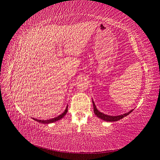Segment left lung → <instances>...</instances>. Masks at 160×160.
I'll list each match as a JSON object with an SVG mask.
<instances>
[{
    "instance_id": "8db88e82",
    "label": "left lung",
    "mask_w": 160,
    "mask_h": 160,
    "mask_svg": "<svg viewBox=\"0 0 160 160\" xmlns=\"http://www.w3.org/2000/svg\"><path fill=\"white\" fill-rule=\"evenodd\" d=\"M92 101H93V105L94 113L96 114V115L98 118H99L101 119V120L107 121V122H115V121L120 120H121V119L124 118V117L127 116L128 114H130L131 112L133 111V109H132L129 112H128V113H126L124 114H122L120 115H116V116H115V115H106V114H104L103 113H102V112L98 111L93 100H92Z\"/></svg>"
}]
</instances>
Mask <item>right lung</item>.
Returning a JSON list of instances; mask_svg holds the SVG:
<instances>
[{
	"label": "right lung",
	"instance_id": "add662e5",
	"mask_svg": "<svg viewBox=\"0 0 160 160\" xmlns=\"http://www.w3.org/2000/svg\"><path fill=\"white\" fill-rule=\"evenodd\" d=\"M68 111V105L67 106L65 110H64V111L63 112V113L62 114H60V115H58V116H57L56 118H52V119H49V120H38V119H35V118H33V120L37 121L38 122H40V123H42V124H50V123H53V122H55L56 121H58L60 120H61L64 115H65L67 113Z\"/></svg>",
	"mask_w": 160,
	"mask_h": 160
}]
</instances>
